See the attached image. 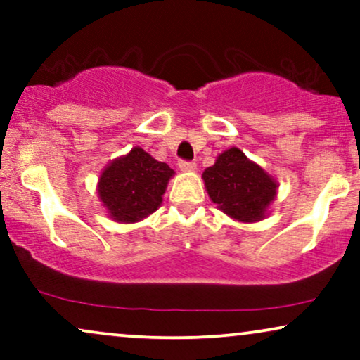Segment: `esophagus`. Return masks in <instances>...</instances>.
Returning <instances> with one entry per match:
<instances>
[{"instance_id": "esophagus-1", "label": "esophagus", "mask_w": 360, "mask_h": 360, "mask_svg": "<svg viewBox=\"0 0 360 360\" xmlns=\"http://www.w3.org/2000/svg\"><path fill=\"white\" fill-rule=\"evenodd\" d=\"M179 167H180L181 172H195L197 165L193 162H185V160H180Z\"/></svg>"}]
</instances>
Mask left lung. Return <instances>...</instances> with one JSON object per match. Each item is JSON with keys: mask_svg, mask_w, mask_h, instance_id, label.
I'll return each mask as SVG.
<instances>
[{"mask_svg": "<svg viewBox=\"0 0 360 360\" xmlns=\"http://www.w3.org/2000/svg\"><path fill=\"white\" fill-rule=\"evenodd\" d=\"M202 179L210 200L239 222L264 219L276 197V180L236 146L219 155Z\"/></svg>", "mask_w": 360, "mask_h": 360, "instance_id": "obj_1", "label": "left lung"}]
</instances>
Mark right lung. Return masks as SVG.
<instances>
[{"label":"right lung","instance_id":"obj_1","mask_svg":"<svg viewBox=\"0 0 360 360\" xmlns=\"http://www.w3.org/2000/svg\"><path fill=\"white\" fill-rule=\"evenodd\" d=\"M173 173L167 163L136 146L104 168L97 195L112 221L138 222L158 209Z\"/></svg>","mask_w":360,"mask_h":360}]
</instances>
